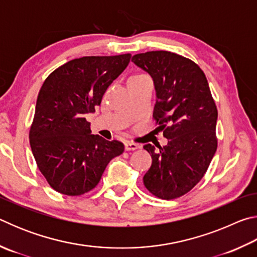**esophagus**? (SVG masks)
I'll list each match as a JSON object with an SVG mask.
<instances>
[{"mask_svg": "<svg viewBox=\"0 0 257 257\" xmlns=\"http://www.w3.org/2000/svg\"><path fill=\"white\" fill-rule=\"evenodd\" d=\"M138 145L135 144V143H132V142H125L124 143V149L125 151H135L138 149Z\"/></svg>", "mask_w": 257, "mask_h": 257, "instance_id": "esophagus-1", "label": "esophagus"}]
</instances>
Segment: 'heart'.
<instances>
[{"label": "heart", "instance_id": "obj_1", "mask_svg": "<svg viewBox=\"0 0 257 257\" xmlns=\"http://www.w3.org/2000/svg\"><path fill=\"white\" fill-rule=\"evenodd\" d=\"M146 75H136V76H134V77H132V78H139V77H145Z\"/></svg>", "mask_w": 257, "mask_h": 257}]
</instances>
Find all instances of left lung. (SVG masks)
<instances>
[{
    "mask_svg": "<svg viewBox=\"0 0 257 257\" xmlns=\"http://www.w3.org/2000/svg\"><path fill=\"white\" fill-rule=\"evenodd\" d=\"M153 78V118L169 139L159 150L144 145L152 156L144 185L154 196L175 199L190 191L205 175L217 147V108L205 73L194 61L168 51L133 56Z\"/></svg>",
    "mask_w": 257,
    "mask_h": 257,
    "instance_id": "8db88e82",
    "label": "left lung"
}]
</instances>
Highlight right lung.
<instances>
[{"mask_svg":"<svg viewBox=\"0 0 257 257\" xmlns=\"http://www.w3.org/2000/svg\"><path fill=\"white\" fill-rule=\"evenodd\" d=\"M132 54L82 56L51 73L38 93L29 130L33 155L54 190L79 196L94 189L108 162L123 153L119 141L90 133L87 113L95 112Z\"/></svg>","mask_w":257,"mask_h":257,"instance_id":"obj_1","label":"right lung"}]
</instances>
